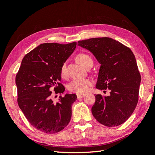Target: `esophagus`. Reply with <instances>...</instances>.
<instances>
[{
	"label": "esophagus",
	"mask_w": 155,
	"mask_h": 155,
	"mask_svg": "<svg viewBox=\"0 0 155 155\" xmlns=\"http://www.w3.org/2000/svg\"><path fill=\"white\" fill-rule=\"evenodd\" d=\"M84 95H85V94H77V97L78 99H79V98H83Z\"/></svg>",
	"instance_id": "obj_1"
}]
</instances>
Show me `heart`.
I'll use <instances>...</instances> for the list:
<instances>
[{
	"label": "heart",
	"mask_w": 155,
	"mask_h": 155,
	"mask_svg": "<svg viewBox=\"0 0 155 155\" xmlns=\"http://www.w3.org/2000/svg\"><path fill=\"white\" fill-rule=\"evenodd\" d=\"M77 62L83 66L84 67H87L88 65L91 64L93 66V61L89 55L85 53H80L77 57ZM61 76L62 78L67 77V67L66 64H62L61 67ZM92 85V81L89 79H74L68 84V89L71 93L77 94H84L89 90L90 87Z\"/></svg>",
	"instance_id": "1"
}]
</instances>
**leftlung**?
Instances as JSON below:
<instances>
[{
	"label": "left lung",
	"instance_id": "obj_1",
	"mask_svg": "<svg viewBox=\"0 0 155 155\" xmlns=\"http://www.w3.org/2000/svg\"><path fill=\"white\" fill-rule=\"evenodd\" d=\"M101 64L96 88L109 90L110 94L95 95L92 113L101 124L108 127L123 124L133 114L139 101L140 74L130 49L108 37L79 41Z\"/></svg>",
	"mask_w": 155,
	"mask_h": 155
}]
</instances>
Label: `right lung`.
<instances>
[{"label": "right lung", "mask_w": 155, "mask_h": 155, "mask_svg": "<svg viewBox=\"0 0 155 155\" xmlns=\"http://www.w3.org/2000/svg\"><path fill=\"white\" fill-rule=\"evenodd\" d=\"M76 46V42L41 44L25 56L16 75L18 107L32 126L41 132L57 133L71 120L77 95L60 96L56 103L52 91L56 94L64 92L61 67Z\"/></svg>", "instance_id": "1"}]
</instances>
